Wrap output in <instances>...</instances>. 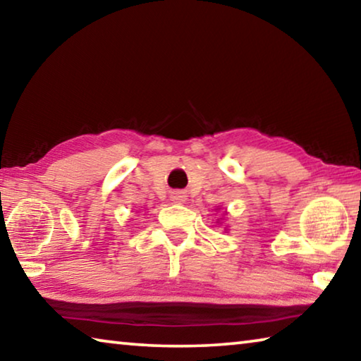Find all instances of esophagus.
Segmentation results:
<instances>
[{"label":"esophagus","mask_w":361,"mask_h":361,"mask_svg":"<svg viewBox=\"0 0 361 361\" xmlns=\"http://www.w3.org/2000/svg\"><path fill=\"white\" fill-rule=\"evenodd\" d=\"M170 200L175 204H183L186 200V194L183 191H173L172 194H170Z\"/></svg>","instance_id":"obj_1"}]
</instances>
